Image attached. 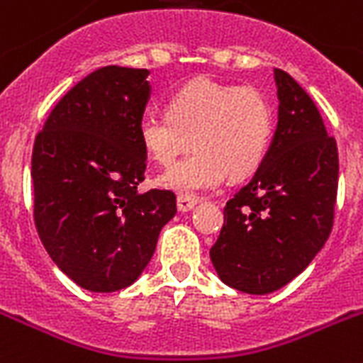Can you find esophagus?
Returning <instances> with one entry per match:
<instances>
[{"instance_id":"1","label":"esophagus","mask_w":363,"mask_h":363,"mask_svg":"<svg viewBox=\"0 0 363 363\" xmlns=\"http://www.w3.org/2000/svg\"><path fill=\"white\" fill-rule=\"evenodd\" d=\"M196 205H197L196 197L182 196V194L179 197H177V208H179V211H181V212L191 211V208L196 207Z\"/></svg>"}]
</instances>
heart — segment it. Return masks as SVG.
<instances>
[{"instance_id": "heart-1", "label": "heart", "mask_w": 363, "mask_h": 363, "mask_svg": "<svg viewBox=\"0 0 363 363\" xmlns=\"http://www.w3.org/2000/svg\"><path fill=\"white\" fill-rule=\"evenodd\" d=\"M272 108L257 89L201 78L177 89L167 111L147 110L138 134L152 160L169 166L194 143L196 151L158 177V184L197 196L216 190L223 177L252 175L267 156Z\"/></svg>"}]
</instances>
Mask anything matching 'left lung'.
<instances>
[{"instance_id": "left-lung-1", "label": "left lung", "mask_w": 363, "mask_h": 363, "mask_svg": "<svg viewBox=\"0 0 363 363\" xmlns=\"http://www.w3.org/2000/svg\"><path fill=\"white\" fill-rule=\"evenodd\" d=\"M278 126L252 181L225 203L211 261L229 287L268 294L287 285L328 240L340 158L311 96L281 69Z\"/></svg>"}]
</instances>
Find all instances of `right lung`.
<instances>
[{
  "label": "right lung",
  "mask_w": 363,
  "mask_h": 363,
  "mask_svg": "<svg viewBox=\"0 0 363 363\" xmlns=\"http://www.w3.org/2000/svg\"><path fill=\"white\" fill-rule=\"evenodd\" d=\"M147 69L102 67L59 100L35 138V225L61 272L93 293L132 285L177 212L172 190H138Z\"/></svg>",
  "instance_id": "1"
}]
</instances>
